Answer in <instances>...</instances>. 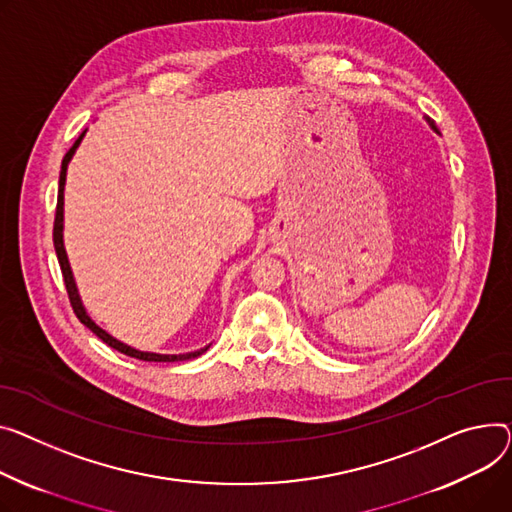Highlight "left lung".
Instances as JSON below:
<instances>
[{"label":"left lung","mask_w":512,"mask_h":512,"mask_svg":"<svg viewBox=\"0 0 512 512\" xmlns=\"http://www.w3.org/2000/svg\"><path fill=\"white\" fill-rule=\"evenodd\" d=\"M428 123H430V127L436 131V125H434V121H432V119H428Z\"/></svg>","instance_id":"obj_1"}]
</instances>
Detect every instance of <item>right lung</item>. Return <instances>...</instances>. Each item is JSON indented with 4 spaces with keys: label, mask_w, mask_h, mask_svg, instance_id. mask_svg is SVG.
<instances>
[{
    "label": "right lung",
    "mask_w": 512,
    "mask_h": 512,
    "mask_svg": "<svg viewBox=\"0 0 512 512\" xmlns=\"http://www.w3.org/2000/svg\"><path fill=\"white\" fill-rule=\"evenodd\" d=\"M84 133H80V138L76 140V144L67 150V154L63 156V162H61V173H59V191H57V210H55V226H53V245H55V253H57V259H59V265H61V274H63V282H65V290H67V296H70V302H72V309L76 313V317L92 331L96 333L102 342H105L107 346L119 350L121 354H127L131 358H138V360H146V362H179V360H191V358H197L201 356L203 352H206L210 346L201 348L197 352H189V354H152V352H140L135 350L123 342H119V339H115L113 335H109L105 329H100L88 315H86V309L84 304L80 300V294H78V288H76V282H74V274H72V267H70V261H67V255H65V247H63V187H65V173H67V164H70L76 148L80 146Z\"/></svg>",
    "instance_id": "1"
}]
</instances>
